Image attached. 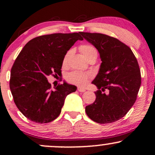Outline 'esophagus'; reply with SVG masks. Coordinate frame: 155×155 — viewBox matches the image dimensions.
<instances>
[{
  "label": "esophagus",
  "mask_w": 155,
  "mask_h": 155,
  "mask_svg": "<svg viewBox=\"0 0 155 155\" xmlns=\"http://www.w3.org/2000/svg\"><path fill=\"white\" fill-rule=\"evenodd\" d=\"M77 90H78V91L80 92H84L86 91V90H85V89L83 88V87H78Z\"/></svg>",
  "instance_id": "esophagus-1"
}]
</instances>
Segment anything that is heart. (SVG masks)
I'll return each mask as SVG.
<instances>
[{"label":"heart","mask_w":155,"mask_h":155,"mask_svg":"<svg viewBox=\"0 0 155 155\" xmlns=\"http://www.w3.org/2000/svg\"><path fill=\"white\" fill-rule=\"evenodd\" d=\"M80 50L87 60L90 58L97 57V51L93 46L90 44H84L80 47ZM70 52H68L65 55L63 59V63H66L68 59ZM92 77V74L90 73H82L79 71H73L68 74L67 79L69 82L77 84L79 86H84L88 82V80Z\"/></svg>","instance_id":"b5f03b06"}]
</instances>
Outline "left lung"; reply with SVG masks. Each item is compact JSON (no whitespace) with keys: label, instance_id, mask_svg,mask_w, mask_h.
Returning <instances> with one entry per match:
<instances>
[{"label":"left lung","instance_id":"8db88e82","mask_svg":"<svg viewBox=\"0 0 155 155\" xmlns=\"http://www.w3.org/2000/svg\"><path fill=\"white\" fill-rule=\"evenodd\" d=\"M80 34L97 49L102 61L92 82L98 88L95 92L96 99L86 106L85 111L97 123L116 122L136 102L141 83L138 61L130 48L114 37L95 33ZM106 89L108 94L102 92Z\"/></svg>","mask_w":155,"mask_h":155}]
</instances>
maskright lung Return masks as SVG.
Returning <instances> with one entry per match:
<instances>
[{"instance_id":"right-lung-1","label":"right lung","mask_w":155,"mask_h":155,"mask_svg":"<svg viewBox=\"0 0 155 155\" xmlns=\"http://www.w3.org/2000/svg\"><path fill=\"white\" fill-rule=\"evenodd\" d=\"M82 37L78 33L41 35L23 47L12 69L9 87L14 101L25 117L43 124L60 115L64 101L76 87L64 82L51 89L49 75L61 73L65 55Z\"/></svg>"}]
</instances>
